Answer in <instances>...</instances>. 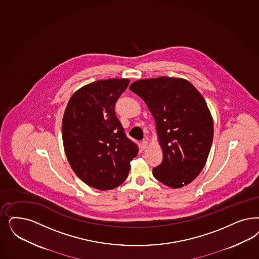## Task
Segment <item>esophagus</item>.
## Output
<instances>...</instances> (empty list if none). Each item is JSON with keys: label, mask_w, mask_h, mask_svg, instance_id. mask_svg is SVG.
I'll list each match as a JSON object with an SVG mask.
<instances>
[{"label": "esophagus", "mask_w": 259, "mask_h": 259, "mask_svg": "<svg viewBox=\"0 0 259 259\" xmlns=\"http://www.w3.org/2000/svg\"><path fill=\"white\" fill-rule=\"evenodd\" d=\"M148 146V142H147V140H143V143H142V149H145L146 147Z\"/></svg>", "instance_id": "1"}]
</instances>
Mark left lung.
<instances>
[{
	"mask_svg": "<svg viewBox=\"0 0 259 259\" xmlns=\"http://www.w3.org/2000/svg\"><path fill=\"white\" fill-rule=\"evenodd\" d=\"M129 89L143 99L156 123L163 159L153 176L180 188L204 168L213 139V120L199 91L183 78L161 76L133 82Z\"/></svg>",
	"mask_w": 259,
	"mask_h": 259,
	"instance_id": "left-lung-1",
	"label": "left lung"
}]
</instances>
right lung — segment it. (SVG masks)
Instances as JSON below:
<instances>
[{"mask_svg": "<svg viewBox=\"0 0 259 259\" xmlns=\"http://www.w3.org/2000/svg\"><path fill=\"white\" fill-rule=\"evenodd\" d=\"M129 82L111 78L83 86L71 96L63 116V144L71 169L99 190L121 185L139 152L115 112L116 100Z\"/></svg>", "mask_w": 259, "mask_h": 259, "instance_id": "obj_1", "label": "right lung"}]
</instances>
